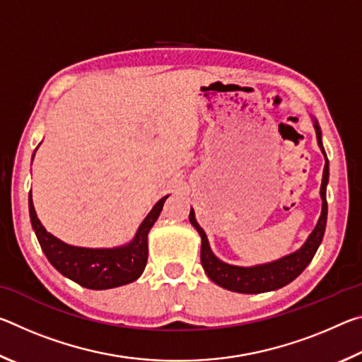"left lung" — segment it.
Segmentation results:
<instances>
[{"mask_svg":"<svg viewBox=\"0 0 362 362\" xmlns=\"http://www.w3.org/2000/svg\"><path fill=\"white\" fill-rule=\"evenodd\" d=\"M315 131L317 145L322 151L324 158H326V164H324L322 173V182H321V199H322V209L321 217L317 220L315 230L311 231L308 240L296 252L283 257V259L263 263V265L255 267H236L228 265L222 260H218L216 255L212 254L209 247V241L204 230L201 228L194 218L193 209L189 211V222L198 230L201 236V265H203L204 272L214 283L218 284L223 289H228L233 292L240 293H262L268 291H276L279 287H284L286 284L292 283L303 269L308 267V263L313 260L317 247L322 241L324 231H326V222H327V199H326V187L329 182V161L324 151L322 140H321V127L315 119Z\"/></svg>","mask_w":362,"mask_h":362,"instance_id":"8db88e82","label":"left lung"}]
</instances>
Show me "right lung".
I'll return each mask as SVG.
<instances>
[{
  "instance_id": "1",
  "label": "right lung",
  "mask_w": 362,
  "mask_h": 362,
  "mask_svg": "<svg viewBox=\"0 0 362 362\" xmlns=\"http://www.w3.org/2000/svg\"><path fill=\"white\" fill-rule=\"evenodd\" d=\"M168 196H164L153 206L129 244L113 249L70 246L46 231L41 225L36 216L32 193L28 196V207L35 235L51 265L64 276L75 281L86 289L102 291L129 284L144 273L146 259H148V231L161 214Z\"/></svg>"
}]
</instances>
